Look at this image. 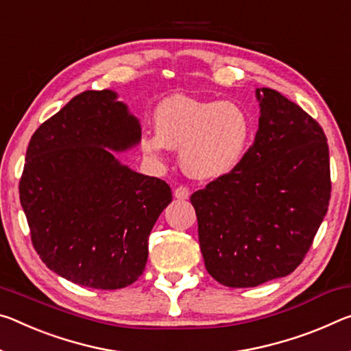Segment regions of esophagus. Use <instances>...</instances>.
I'll use <instances>...</instances> for the list:
<instances>
[{"label": "esophagus", "instance_id": "obj_1", "mask_svg": "<svg viewBox=\"0 0 351 351\" xmlns=\"http://www.w3.org/2000/svg\"><path fill=\"white\" fill-rule=\"evenodd\" d=\"M189 195H191V192H189V189L184 186H180L175 191V198L178 199H187Z\"/></svg>", "mask_w": 351, "mask_h": 351}]
</instances>
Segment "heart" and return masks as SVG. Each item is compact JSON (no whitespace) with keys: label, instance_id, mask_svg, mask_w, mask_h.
<instances>
[{"label":"heart","instance_id":"obj_1","mask_svg":"<svg viewBox=\"0 0 351 351\" xmlns=\"http://www.w3.org/2000/svg\"><path fill=\"white\" fill-rule=\"evenodd\" d=\"M156 132H143L141 148L164 160L169 148L181 149V164L197 180L230 175L245 158L252 138L247 110L231 101H202L186 95L165 98L154 110Z\"/></svg>","mask_w":351,"mask_h":351}]
</instances>
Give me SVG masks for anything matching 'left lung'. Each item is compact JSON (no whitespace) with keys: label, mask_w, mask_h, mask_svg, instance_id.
Wrapping results in <instances>:
<instances>
[{"label":"left lung","mask_w":351,"mask_h":351,"mask_svg":"<svg viewBox=\"0 0 351 351\" xmlns=\"http://www.w3.org/2000/svg\"><path fill=\"white\" fill-rule=\"evenodd\" d=\"M259 128L230 175L192 193L209 275L256 287L302 264L330 204V149L322 126L274 88H256Z\"/></svg>","instance_id":"left-lung-1"}]
</instances>
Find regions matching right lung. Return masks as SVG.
I'll list each match as a JSON object with an SVG mask.
<instances>
[{"instance_id": "1", "label": "right lung", "mask_w": 351, "mask_h": 351, "mask_svg": "<svg viewBox=\"0 0 351 351\" xmlns=\"http://www.w3.org/2000/svg\"><path fill=\"white\" fill-rule=\"evenodd\" d=\"M141 136L119 93L104 88L71 98L31 137L20 203L32 245L75 285L114 291L143 274L148 236L171 189L117 158Z\"/></svg>"}]
</instances>
